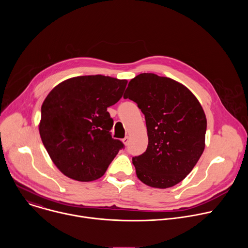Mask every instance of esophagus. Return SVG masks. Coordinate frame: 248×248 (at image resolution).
Returning <instances> with one entry per match:
<instances>
[{"mask_svg": "<svg viewBox=\"0 0 248 248\" xmlns=\"http://www.w3.org/2000/svg\"><path fill=\"white\" fill-rule=\"evenodd\" d=\"M128 141H129L128 136H125V137L123 139V142H124V145H127V144H128Z\"/></svg>", "mask_w": 248, "mask_h": 248, "instance_id": "34e87169", "label": "esophagus"}]
</instances>
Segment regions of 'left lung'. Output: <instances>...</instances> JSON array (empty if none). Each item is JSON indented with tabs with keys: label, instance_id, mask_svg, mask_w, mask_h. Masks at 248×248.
Wrapping results in <instances>:
<instances>
[{
	"label": "left lung",
	"instance_id": "left-lung-1",
	"mask_svg": "<svg viewBox=\"0 0 248 248\" xmlns=\"http://www.w3.org/2000/svg\"><path fill=\"white\" fill-rule=\"evenodd\" d=\"M124 98L145 116L148 146L132 158L137 178L156 188L181 183L205 147L207 121L196 97L169 78L141 74L129 81Z\"/></svg>",
	"mask_w": 248,
	"mask_h": 248
}]
</instances>
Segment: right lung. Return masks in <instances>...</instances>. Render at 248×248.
Masks as SVG:
<instances>
[{
    "mask_svg": "<svg viewBox=\"0 0 248 248\" xmlns=\"http://www.w3.org/2000/svg\"><path fill=\"white\" fill-rule=\"evenodd\" d=\"M127 80L105 76L69 78L57 85L41 108L39 132L57 168L78 182L95 181L124 147L110 131L107 109L116 104Z\"/></svg>",
    "mask_w": 248,
    "mask_h": 248,
    "instance_id": "obj_1",
    "label": "right lung"
}]
</instances>
